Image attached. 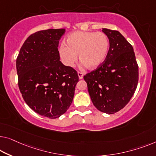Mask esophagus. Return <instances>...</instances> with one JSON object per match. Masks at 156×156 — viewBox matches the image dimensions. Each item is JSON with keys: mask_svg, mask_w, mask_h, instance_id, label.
Segmentation results:
<instances>
[{"mask_svg": "<svg viewBox=\"0 0 156 156\" xmlns=\"http://www.w3.org/2000/svg\"><path fill=\"white\" fill-rule=\"evenodd\" d=\"M78 77L80 79H82L83 78V76H84V73H83V72H80V71H78Z\"/></svg>", "mask_w": 156, "mask_h": 156, "instance_id": "esophagus-1", "label": "esophagus"}]
</instances>
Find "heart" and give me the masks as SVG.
<instances>
[{"label": "heart", "instance_id": "b5f03b06", "mask_svg": "<svg viewBox=\"0 0 156 156\" xmlns=\"http://www.w3.org/2000/svg\"><path fill=\"white\" fill-rule=\"evenodd\" d=\"M109 48V40L103 32L74 31L66 38L59 49L62 60L69 66H73L78 60L90 69H96L106 59Z\"/></svg>", "mask_w": 156, "mask_h": 156}]
</instances>
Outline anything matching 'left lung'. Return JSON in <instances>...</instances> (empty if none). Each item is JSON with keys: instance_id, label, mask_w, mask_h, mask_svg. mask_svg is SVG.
Masks as SVG:
<instances>
[{"instance_id": "left-lung-1", "label": "left lung", "mask_w": 156, "mask_h": 156, "mask_svg": "<svg viewBox=\"0 0 156 156\" xmlns=\"http://www.w3.org/2000/svg\"><path fill=\"white\" fill-rule=\"evenodd\" d=\"M110 47L101 66L84 76L94 106L113 114L125 107L134 94L139 80V66L133 48L118 31L103 29Z\"/></svg>"}]
</instances>
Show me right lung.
<instances>
[{"label": "right lung", "mask_w": 156, "mask_h": 156, "mask_svg": "<svg viewBox=\"0 0 156 156\" xmlns=\"http://www.w3.org/2000/svg\"><path fill=\"white\" fill-rule=\"evenodd\" d=\"M64 29L37 31L23 44L16 61L22 97L35 112L57 118L73 101L78 73L59 61V41Z\"/></svg>", "instance_id": "right-lung-1"}]
</instances>
